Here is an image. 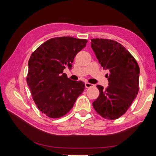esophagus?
I'll return each instance as SVG.
<instances>
[{
  "instance_id": "esophagus-1",
  "label": "esophagus",
  "mask_w": 156,
  "mask_h": 156,
  "mask_svg": "<svg viewBox=\"0 0 156 156\" xmlns=\"http://www.w3.org/2000/svg\"><path fill=\"white\" fill-rule=\"evenodd\" d=\"M92 86L93 85L90 83H89V82H85V87L86 88H90V87H92Z\"/></svg>"
}]
</instances>
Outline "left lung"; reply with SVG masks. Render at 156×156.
Returning a JSON list of instances; mask_svg holds the SVG:
<instances>
[{
	"instance_id": "left-lung-1",
	"label": "left lung",
	"mask_w": 156,
	"mask_h": 156,
	"mask_svg": "<svg viewBox=\"0 0 156 156\" xmlns=\"http://www.w3.org/2000/svg\"><path fill=\"white\" fill-rule=\"evenodd\" d=\"M91 47L106 74L108 87L97 85L100 92L92 105L96 112L108 120L123 115L139 92L140 67L123 45L112 39H92Z\"/></svg>"
}]
</instances>
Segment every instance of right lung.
Wrapping results in <instances>:
<instances>
[{"instance_id":"add662e5","label":"right lung","mask_w":156,"mask_h":156,"mask_svg":"<svg viewBox=\"0 0 156 156\" xmlns=\"http://www.w3.org/2000/svg\"><path fill=\"white\" fill-rule=\"evenodd\" d=\"M87 41L72 37H54L32 53L27 83L39 110L48 117H64L84 91V82L70 80L64 69L66 66L72 67L76 55Z\"/></svg>"}]
</instances>
